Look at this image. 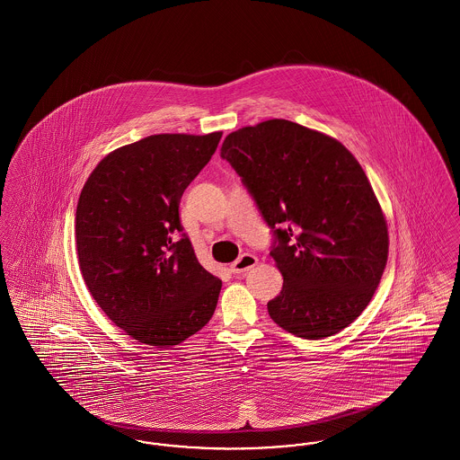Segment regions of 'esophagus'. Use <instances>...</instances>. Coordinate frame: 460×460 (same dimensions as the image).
I'll return each mask as SVG.
<instances>
[{
    "mask_svg": "<svg viewBox=\"0 0 460 460\" xmlns=\"http://www.w3.org/2000/svg\"><path fill=\"white\" fill-rule=\"evenodd\" d=\"M257 265V257L252 255V253H243L240 259H236L234 262L231 263V272L233 274H244L248 272L250 269H253Z\"/></svg>",
    "mask_w": 460,
    "mask_h": 460,
    "instance_id": "obj_1",
    "label": "esophagus"
}]
</instances>
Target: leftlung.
Returning <instances> with one entry per match:
<instances>
[{"label": "left lung", "instance_id": "obj_1", "mask_svg": "<svg viewBox=\"0 0 460 460\" xmlns=\"http://www.w3.org/2000/svg\"><path fill=\"white\" fill-rule=\"evenodd\" d=\"M220 158L270 227L283 274L270 319L321 340L351 324L381 281L388 229L367 175L336 139L285 119L231 132Z\"/></svg>", "mask_w": 460, "mask_h": 460}]
</instances>
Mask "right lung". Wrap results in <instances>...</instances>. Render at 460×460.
Returning a JSON list of instances; mask_svg holds the SVG:
<instances>
[{
    "mask_svg": "<svg viewBox=\"0 0 460 460\" xmlns=\"http://www.w3.org/2000/svg\"><path fill=\"white\" fill-rule=\"evenodd\" d=\"M220 137L155 134L122 146L96 165L77 201L89 293L113 324L156 349L195 334L217 306L222 281L198 262L179 203Z\"/></svg>",
    "mask_w": 460,
    "mask_h": 460,
    "instance_id": "right-lung-1",
    "label": "right lung"
}]
</instances>
